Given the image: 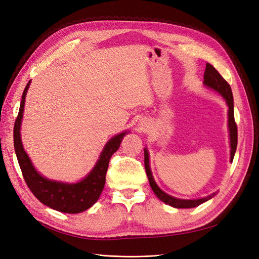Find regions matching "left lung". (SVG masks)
<instances>
[{
	"label": "left lung",
	"mask_w": 259,
	"mask_h": 259,
	"mask_svg": "<svg viewBox=\"0 0 259 259\" xmlns=\"http://www.w3.org/2000/svg\"><path fill=\"white\" fill-rule=\"evenodd\" d=\"M204 85H206L207 88L216 91L217 93L221 94V95L224 97L226 100L227 105H228V127H229V136H230V161H233V156L234 153H236L237 150V145H238V128H237V124L236 121H234V113H233V96H232V91L230 85L228 84L224 77L219 74L217 70L209 65L208 62L206 64L205 68V72H204ZM145 168H146V173L149 179V184H150V187L152 188L153 192L155 193L156 197H158L162 202L166 203V204L176 207V208H191L195 207L202 203H204L208 201L214 197L216 193H211L205 198L202 199H197V200H184V199H177L171 197V195L165 193L162 191L158 185L155 184L150 165H149V153L148 150L145 148Z\"/></svg>",
	"instance_id": "1"
}]
</instances>
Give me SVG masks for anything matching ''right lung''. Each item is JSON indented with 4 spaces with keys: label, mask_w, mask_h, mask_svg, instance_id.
<instances>
[{
    "label": "right lung",
    "mask_w": 259,
    "mask_h": 259,
    "mask_svg": "<svg viewBox=\"0 0 259 259\" xmlns=\"http://www.w3.org/2000/svg\"><path fill=\"white\" fill-rule=\"evenodd\" d=\"M30 83L31 80L28 82L25 91L22 93L19 112L14 125V148L22 176L25 178L29 189L34 194V197L46 206L61 211V213H81V211L93 206L99 199L105 187L109 161H110L112 154L120 148L125 134L130 132H123L109 140L95 166L81 182L76 184H67L45 178L41 174H38V171L34 168L32 162L30 161L28 154L22 147L20 137L22 113Z\"/></svg>",
    "instance_id": "add662e5"
}]
</instances>
